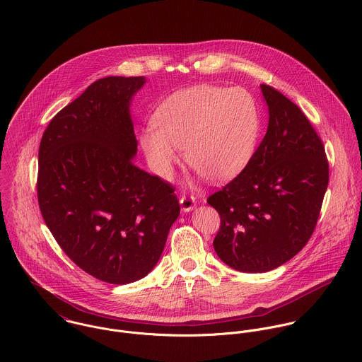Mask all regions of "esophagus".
Masks as SVG:
<instances>
[{
  "mask_svg": "<svg viewBox=\"0 0 362 362\" xmlns=\"http://www.w3.org/2000/svg\"><path fill=\"white\" fill-rule=\"evenodd\" d=\"M196 206V199L193 196H189V194H185L180 197V207H182V211L185 213H189L194 209Z\"/></svg>",
  "mask_w": 362,
  "mask_h": 362,
  "instance_id": "obj_1",
  "label": "esophagus"
}]
</instances>
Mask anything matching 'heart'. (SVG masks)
<instances>
[{
	"label": "heart",
	"instance_id": "b5f03b06",
	"mask_svg": "<svg viewBox=\"0 0 362 362\" xmlns=\"http://www.w3.org/2000/svg\"><path fill=\"white\" fill-rule=\"evenodd\" d=\"M153 127L140 136L152 170L173 176L185 149L187 162L213 182L238 176L252 159L260 134V110L245 88L197 85L177 90L155 110Z\"/></svg>",
	"mask_w": 362,
	"mask_h": 362
}]
</instances>
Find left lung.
Wrapping results in <instances>:
<instances>
[{
  "instance_id": "8db88e82",
  "label": "left lung",
  "mask_w": 362,
  "mask_h": 362,
  "mask_svg": "<svg viewBox=\"0 0 362 362\" xmlns=\"http://www.w3.org/2000/svg\"><path fill=\"white\" fill-rule=\"evenodd\" d=\"M269 127L247 166L207 199L221 225L218 257L243 273H264L292 259L310 239L329 185L325 146L302 110L260 85Z\"/></svg>"
}]
</instances>
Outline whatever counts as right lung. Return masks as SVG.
Listing matches in <instances>:
<instances>
[{"label":"right lung","instance_id":"add662e5","mask_svg":"<svg viewBox=\"0 0 362 362\" xmlns=\"http://www.w3.org/2000/svg\"><path fill=\"white\" fill-rule=\"evenodd\" d=\"M144 76H106L62 109L39 146L37 200L74 263L109 284L145 277L158 263L180 206L170 183L133 163L130 116Z\"/></svg>","mask_w":362,"mask_h":362}]
</instances>
